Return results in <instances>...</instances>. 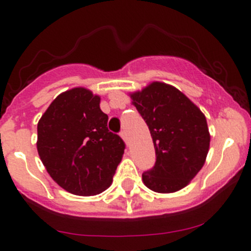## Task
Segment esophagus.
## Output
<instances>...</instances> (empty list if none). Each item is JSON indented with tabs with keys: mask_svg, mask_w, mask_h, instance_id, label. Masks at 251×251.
<instances>
[{
	"mask_svg": "<svg viewBox=\"0 0 251 251\" xmlns=\"http://www.w3.org/2000/svg\"><path fill=\"white\" fill-rule=\"evenodd\" d=\"M120 136H121V137H123V140L124 141H125V142L126 143H127V145H128V137H127V133H126V131H121V132H120Z\"/></svg>",
	"mask_w": 251,
	"mask_h": 251,
	"instance_id": "1",
	"label": "esophagus"
}]
</instances>
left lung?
Returning a JSON list of instances; mask_svg holds the SVG:
<instances>
[{
	"label": "left lung",
	"instance_id": "obj_1",
	"mask_svg": "<svg viewBox=\"0 0 251 251\" xmlns=\"http://www.w3.org/2000/svg\"><path fill=\"white\" fill-rule=\"evenodd\" d=\"M131 99L155 150V163L143 172V182L155 193L180 190L205 164L210 147L205 115L179 89L160 82L131 94Z\"/></svg>",
	"mask_w": 251,
	"mask_h": 251
}]
</instances>
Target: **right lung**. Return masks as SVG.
<instances>
[{"label": "right lung", "mask_w": 251, "mask_h": 251, "mask_svg": "<svg viewBox=\"0 0 251 251\" xmlns=\"http://www.w3.org/2000/svg\"><path fill=\"white\" fill-rule=\"evenodd\" d=\"M100 98L86 88L56 97L38 123V153L50 176L69 193L100 194L110 186L125 142L108 128Z\"/></svg>", "instance_id": "add662e5"}]
</instances>
